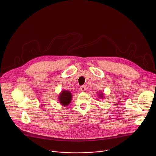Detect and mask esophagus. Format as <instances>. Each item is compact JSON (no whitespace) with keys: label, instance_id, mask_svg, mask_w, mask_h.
I'll list each match as a JSON object with an SVG mask.
<instances>
[{"label":"esophagus","instance_id":"obj_1","mask_svg":"<svg viewBox=\"0 0 156 156\" xmlns=\"http://www.w3.org/2000/svg\"><path fill=\"white\" fill-rule=\"evenodd\" d=\"M80 89V90L81 91H85V90H86V86H81Z\"/></svg>","mask_w":156,"mask_h":156}]
</instances>
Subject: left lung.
<instances>
[{"label":"left lung","instance_id":"obj_1","mask_svg":"<svg viewBox=\"0 0 156 156\" xmlns=\"http://www.w3.org/2000/svg\"><path fill=\"white\" fill-rule=\"evenodd\" d=\"M99 95H100V96L101 95V97H102V96H103V94H99Z\"/></svg>","mask_w":156,"mask_h":156}]
</instances>
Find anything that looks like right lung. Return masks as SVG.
I'll use <instances>...</instances> for the list:
<instances>
[{"mask_svg":"<svg viewBox=\"0 0 156 156\" xmlns=\"http://www.w3.org/2000/svg\"><path fill=\"white\" fill-rule=\"evenodd\" d=\"M72 94L70 91H62L59 95L58 99L61 104L64 106H66L70 103L72 101Z\"/></svg>","mask_w":156,"mask_h":156,"instance_id":"right-lung-1","label":"right lung"}]
</instances>
